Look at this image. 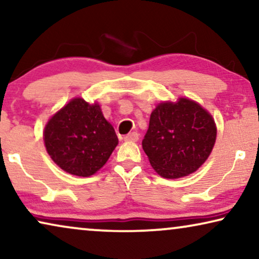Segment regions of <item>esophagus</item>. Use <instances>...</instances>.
I'll use <instances>...</instances> for the list:
<instances>
[{"instance_id":"esophagus-1","label":"esophagus","mask_w":259,"mask_h":259,"mask_svg":"<svg viewBox=\"0 0 259 259\" xmlns=\"http://www.w3.org/2000/svg\"><path fill=\"white\" fill-rule=\"evenodd\" d=\"M139 139V134L137 132H132V133H128L127 136L123 137V140L125 141H137Z\"/></svg>"}]
</instances>
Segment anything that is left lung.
I'll return each mask as SVG.
<instances>
[{
  "label": "left lung",
  "mask_w": 259,
  "mask_h": 259,
  "mask_svg": "<svg viewBox=\"0 0 259 259\" xmlns=\"http://www.w3.org/2000/svg\"><path fill=\"white\" fill-rule=\"evenodd\" d=\"M217 128L212 116L189 99L158 105L150 118L143 148L155 171L176 179L197 171L213 148Z\"/></svg>",
  "instance_id": "obj_1"
}]
</instances>
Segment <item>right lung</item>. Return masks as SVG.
I'll list each match as a JSON object with an SVG mask.
<instances>
[{
    "mask_svg": "<svg viewBox=\"0 0 259 259\" xmlns=\"http://www.w3.org/2000/svg\"><path fill=\"white\" fill-rule=\"evenodd\" d=\"M48 154L63 171L79 177L94 175L118 145L113 126L100 106L74 99L49 120L45 128Z\"/></svg>",
    "mask_w": 259,
    "mask_h": 259,
    "instance_id": "obj_1",
    "label": "right lung"
}]
</instances>
